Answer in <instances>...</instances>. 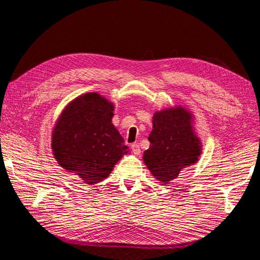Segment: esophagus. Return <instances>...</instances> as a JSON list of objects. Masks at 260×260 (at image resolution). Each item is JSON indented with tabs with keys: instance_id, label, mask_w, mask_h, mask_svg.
Segmentation results:
<instances>
[{
	"instance_id": "34e87169",
	"label": "esophagus",
	"mask_w": 260,
	"mask_h": 260,
	"mask_svg": "<svg viewBox=\"0 0 260 260\" xmlns=\"http://www.w3.org/2000/svg\"><path fill=\"white\" fill-rule=\"evenodd\" d=\"M131 148H132V152L135 155H140L141 154V149H140V145L138 143H133L131 144Z\"/></svg>"
}]
</instances>
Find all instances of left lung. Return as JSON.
Returning <instances> with one entry per match:
<instances>
[{"label": "left lung", "mask_w": 260, "mask_h": 260, "mask_svg": "<svg viewBox=\"0 0 260 260\" xmlns=\"http://www.w3.org/2000/svg\"><path fill=\"white\" fill-rule=\"evenodd\" d=\"M193 120V114L180 105L161 109L153 116V130L148 136L151 144L143 160L162 184L170 183L184 168L199 161L202 142Z\"/></svg>", "instance_id": "left-lung-1"}]
</instances>
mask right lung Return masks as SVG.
<instances>
[{"label": "right lung", "instance_id": "add662e5", "mask_svg": "<svg viewBox=\"0 0 260 260\" xmlns=\"http://www.w3.org/2000/svg\"><path fill=\"white\" fill-rule=\"evenodd\" d=\"M115 105L101 94L85 93L62 109L52 132L54 158L86 184L105 180L129 153L112 122Z\"/></svg>", "mask_w": 260, "mask_h": 260}]
</instances>
